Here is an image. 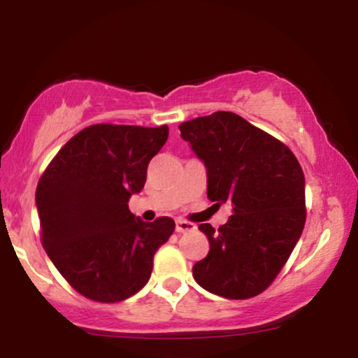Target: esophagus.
I'll return each instance as SVG.
<instances>
[{"instance_id": "obj_1", "label": "esophagus", "mask_w": 358, "mask_h": 358, "mask_svg": "<svg viewBox=\"0 0 358 358\" xmlns=\"http://www.w3.org/2000/svg\"><path fill=\"white\" fill-rule=\"evenodd\" d=\"M195 231V224L188 220H176V232L183 234V232H190Z\"/></svg>"}]
</instances>
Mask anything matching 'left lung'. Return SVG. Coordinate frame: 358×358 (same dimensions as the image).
Instances as JSON below:
<instances>
[{
  "label": "left lung",
  "mask_w": 358,
  "mask_h": 358,
  "mask_svg": "<svg viewBox=\"0 0 358 358\" xmlns=\"http://www.w3.org/2000/svg\"><path fill=\"white\" fill-rule=\"evenodd\" d=\"M180 133L207 166V195L232 203L219 231L200 224L210 250L193 266L203 289L248 299L268 289L306 220L305 175L293 151L229 110L185 121Z\"/></svg>",
  "instance_id": "left-lung-1"
}]
</instances>
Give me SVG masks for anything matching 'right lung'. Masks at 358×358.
I'll return each instance as SVG.
<instances>
[{
	"mask_svg": "<svg viewBox=\"0 0 358 358\" xmlns=\"http://www.w3.org/2000/svg\"><path fill=\"white\" fill-rule=\"evenodd\" d=\"M168 126L92 124L69 139L36 185L40 237L59 273L82 296L117 303L136 294L175 220L129 212Z\"/></svg>",
	"mask_w": 358,
	"mask_h": 358,
	"instance_id": "obj_1",
	"label": "right lung"
}]
</instances>
